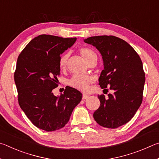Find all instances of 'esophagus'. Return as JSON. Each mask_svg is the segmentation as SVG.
<instances>
[{
  "instance_id": "34e87169",
  "label": "esophagus",
  "mask_w": 159,
  "mask_h": 159,
  "mask_svg": "<svg viewBox=\"0 0 159 159\" xmlns=\"http://www.w3.org/2000/svg\"><path fill=\"white\" fill-rule=\"evenodd\" d=\"M89 96L88 94L83 93V95H82V98H83V99H87Z\"/></svg>"
}]
</instances>
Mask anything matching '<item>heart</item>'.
<instances>
[{"label":"heart","mask_w":159,"mask_h":159,"mask_svg":"<svg viewBox=\"0 0 159 159\" xmlns=\"http://www.w3.org/2000/svg\"><path fill=\"white\" fill-rule=\"evenodd\" d=\"M79 54L86 62L89 63L93 58H97L96 53L89 47H82L79 49ZM69 58L68 54H64L61 56L58 60V66L61 70H64L67 68ZM94 81L93 77L89 75H75L69 81V84L72 87L82 91L88 90L89 85Z\"/></svg>","instance_id":"1"}]
</instances>
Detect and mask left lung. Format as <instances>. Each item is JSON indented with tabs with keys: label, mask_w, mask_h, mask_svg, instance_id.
<instances>
[{
	"label": "left lung",
	"mask_w": 159,
	"mask_h": 159,
	"mask_svg": "<svg viewBox=\"0 0 159 159\" xmlns=\"http://www.w3.org/2000/svg\"><path fill=\"white\" fill-rule=\"evenodd\" d=\"M84 41L96 47L102 55L104 70L99 85L114 91L107 98L98 96L101 105L93 118L101 126L116 129L133 117L143 101L145 82L143 62L129 43L115 36H93Z\"/></svg>",
	"instance_id": "left-lung-1"
}]
</instances>
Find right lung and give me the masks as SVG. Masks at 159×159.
Instances as JSON below:
<instances>
[{
    "mask_svg": "<svg viewBox=\"0 0 159 159\" xmlns=\"http://www.w3.org/2000/svg\"><path fill=\"white\" fill-rule=\"evenodd\" d=\"M76 38L40 35L33 38L19 55L15 82L19 106L36 127L54 131L65 126L82 94L68 87L60 96L58 87L60 54L72 46Z\"/></svg>",
    "mask_w": 159,
    "mask_h": 159,
    "instance_id": "right-lung-1",
    "label": "right lung"
}]
</instances>
